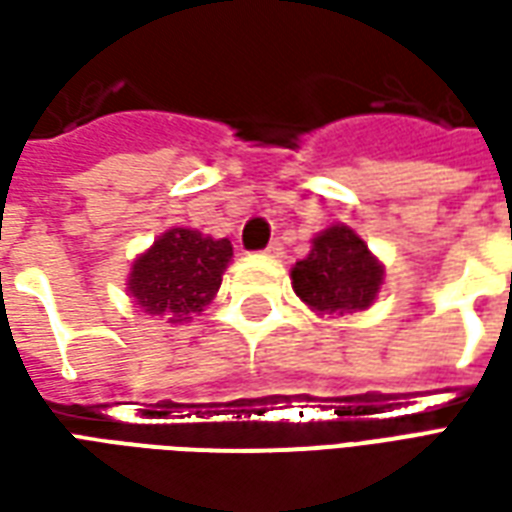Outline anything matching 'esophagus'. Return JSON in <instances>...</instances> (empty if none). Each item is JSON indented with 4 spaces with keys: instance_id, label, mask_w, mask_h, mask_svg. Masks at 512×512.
<instances>
[{
    "instance_id": "esophagus-1",
    "label": "esophagus",
    "mask_w": 512,
    "mask_h": 512,
    "mask_svg": "<svg viewBox=\"0 0 512 512\" xmlns=\"http://www.w3.org/2000/svg\"><path fill=\"white\" fill-rule=\"evenodd\" d=\"M266 255L268 257H279V255H282V244H279V241H271V244L266 246Z\"/></svg>"
}]
</instances>
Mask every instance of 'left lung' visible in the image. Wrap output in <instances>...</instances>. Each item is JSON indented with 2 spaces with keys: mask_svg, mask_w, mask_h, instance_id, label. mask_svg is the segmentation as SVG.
Segmentation results:
<instances>
[{
  "mask_svg": "<svg viewBox=\"0 0 512 512\" xmlns=\"http://www.w3.org/2000/svg\"><path fill=\"white\" fill-rule=\"evenodd\" d=\"M293 290L315 315L365 312L384 288V263L348 224H332L312 238L310 255L290 268Z\"/></svg>",
  "mask_w": 512,
  "mask_h": 512,
  "instance_id": "obj_1",
  "label": "left lung"
}]
</instances>
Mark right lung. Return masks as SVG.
Segmentation results:
<instances>
[{"instance_id": "add662e5", "label": "right lung", "mask_w": 512, "mask_h": 512, "mask_svg": "<svg viewBox=\"0 0 512 512\" xmlns=\"http://www.w3.org/2000/svg\"><path fill=\"white\" fill-rule=\"evenodd\" d=\"M230 260L233 244L227 238L169 227L131 263L126 290L147 315L189 323L219 293Z\"/></svg>"}]
</instances>
